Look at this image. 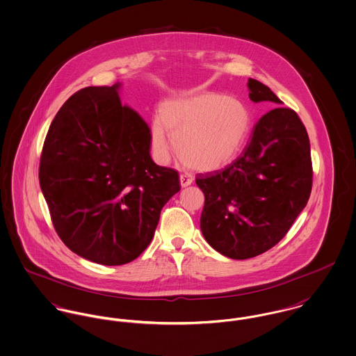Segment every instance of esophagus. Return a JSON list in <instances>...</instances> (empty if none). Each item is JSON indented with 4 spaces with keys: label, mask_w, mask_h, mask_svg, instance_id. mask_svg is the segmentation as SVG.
<instances>
[{
    "label": "esophagus",
    "mask_w": 356,
    "mask_h": 356,
    "mask_svg": "<svg viewBox=\"0 0 356 356\" xmlns=\"http://www.w3.org/2000/svg\"><path fill=\"white\" fill-rule=\"evenodd\" d=\"M193 179L190 175H180V186L181 187H188L191 186Z\"/></svg>",
    "instance_id": "34e87169"
}]
</instances>
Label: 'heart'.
I'll return each mask as SVG.
<instances>
[{"mask_svg":"<svg viewBox=\"0 0 356 356\" xmlns=\"http://www.w3.org/2000/svg\"><path fill=\"white\" fill-rule=\"evenodd\" d=\"M252 130V113L237 99L199 93L166 102L150 127L154 157L166 163L174 142L184 164L211 172L232 163Z\"/></svg>","mask_w":356,"mask_h":356,"instance_id":"1","label":"heart"}]
</instances>
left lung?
<instances>
[{"instance_id": "8db88e82", "label": "left lung", "mask_w": 356, "mask_h": 356, "mask_svg": "<svg viewBox=\"0 0 356 356\" xmlns=\"http://www.w3.org/2000/svg\"><path fill=\"white\" fill-rule=\"evenodd\" d=\"M254 103L282 104L274 92L248 80ZM310 142L296 111L277 107L254 124L243 154L222 170L197 175L204 193L200 230L220 254L244 260L276 245L312 191Z\"/></svg>"}]
</instances>
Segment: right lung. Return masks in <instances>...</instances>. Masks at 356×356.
<instances>
[{
	"mask_svg": "<svg viewBox=\"0 0 356 356\" xmlns=\"http://www.w3.org/2000/svg\"><path fill=\"white\" fill-rule=\"evenodd\" d=\"M88 86L67 99L44 139L39 183L55 230L83 259L122 266L150 244L179 173L150 157V129L119 89Z\"/></svg>",
	"mask_w": 356,
	"mask_h": 356,
	"instance_id": "right-lung-1",
	"label": "right lung"
}]
</instances>
